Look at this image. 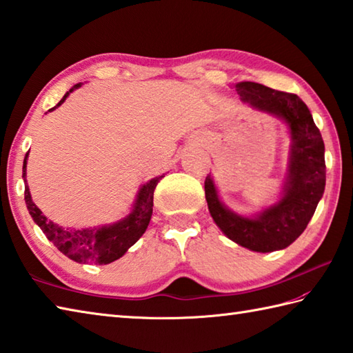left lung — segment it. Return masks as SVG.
<instances>
[{"instance_id":"1","label":"left lung","mask_w":353,"mask_h":353,"mask_svg":"<svg viewBox=\"0 0 353 353\" xmlns=\"http://www.w3.org/2000/svg\"><path fill=\"white\" fill-rule=\"evenodd\" d=\"M236 92L244 103L281 118L291 137L288 172L281 199L253 216H244L223 205L211 174L205 196L215 224L232 241L253 252L282 250L302 235L325 192V142L308 106L296 94L239 81Z\"/></svg>"}]
</instances>
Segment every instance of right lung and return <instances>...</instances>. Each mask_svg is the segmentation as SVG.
Here are the masks:
<instances>
[{"label": "right lung", "mask_w": 353, "mask_h": 353, "mask_svg": "<svg viewBox=\"0 0 353 353\" xmlns=\"http://www.w3.org/2000/svg\"><path fill=\"white\" fill-rule=\"evenodd\" d=\"M81 83L74 85L70 91L63 95V99L48 112L61 106L66 100V97H68L74 89H79ZM27 156L28 153L24 157V165H22V177H24L26 183L24 199L27 209L30 215H32L33 221L41 228L45 236H47L50 241L65 254V256H68L70 259L76 262H80V264H89V262H91V264L106 265L121 258L145 232L153 214L154 188L157 182L165 176H157L145 185L141 186L137 200H134L133 209L123 220L101 228L71 229L59 226V224L48 220L47 216L42 214L41 209L33 203L26 181Z\"/></svg>", "instance_id": "1"}]
</instances>
